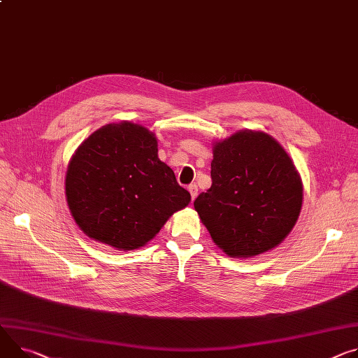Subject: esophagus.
Returning a JSON list of instances; mask_svg holds the SVG:
<instances>
[{
    "label": "esophagus",
    "mask_w": 358,
    "mask_h": 358,
    "mask_svg": "<svg viewBox=\"0 0 358 358\" xmlns=\"http://www.w3.org/2000/svg\"><path fill=\"white\" fill-rule=\"evenodd\" d=\"M188 191H189V194H191V200H194V199L197 197L199 188H197V185H196V184H191V185H188Z\"/></svg>",
    "instance_id": "esophagus-1"
}]
</instances>
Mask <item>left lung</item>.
I'll return each mask as SVG.
<instances>
[{"label": "left lung", "instance_id": "1", "mask_svg": "<svg viewBox=\"0 0 358 358\" xmlns=\"http://www.w3.org/2000/svg\"><path fill=\"white\" fill-rule=\"evenodd\" d=\"M213 184L194 201L213 241L231 258L280 245L303 206V181L288 152L264 131L241 129L213 144Z\"/></svg>", "mask_w": 358, "mask_h": 358}]
</instances>
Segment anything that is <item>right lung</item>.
Listing matches in <instances>:
<instances>
[{
	"instance_id": "add662e5",
	"label": "right lung",
	"mask_w": 358,
	"mask_h": 358,
	"mask_svg": "<svg viewBox=\"0 0 358 358\" xmlns=\"http://www.w3.org/2000/svg\"><path fill=\"white\" fill-rule=\"evenodd\" d=\"M66 197L81 231L118 251L144 247L191 201L158 158L155 134L131 121L103 125L78 145Z\"/></svg>"
}]
</instances>
